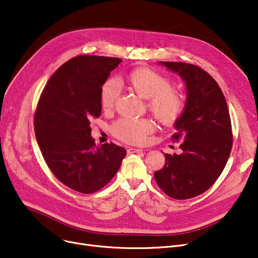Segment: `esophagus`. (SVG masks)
Listing matches in <instances>:
<instances>
[{"label": "esophagus", "mask_w": 258, "mask_h": 258, "mask_svg": "<svg viewBox=\"0 0 258 258\" xmlns=\"http://www.w3.org/2000/svg\"><path fill=\"white\" fill-rule=\"evenodd\" d=\"M142 152L143 151L140 150V148H133V147L127 148V154L128 155H131V154H139V153H142Z\"/></svg>", "instance_id": "esophagus-1"}]
</instances>
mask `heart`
<instances>
[{
	"instance_id": "b5f03b06",
	"label": "heart",
	"mask_w": 258,
	"mask_h": 258,
	"mask_svg": "<svg viewBox=\"0 0 258 258\" xmlns=\"http://www.w3.org/2000/svg\"><path fill=\"white\" fill-rule=\"evenodd\" d=\"M126 83L138 96L147 100V107L162 124L170 125L177 121L185 106L183 95L172 89L169 78L150 68H138L127 74ZM117 80L107 79L101 87L100 104L102 110L110 112L119 97ZM154 132L151 120L146 118H121L112 125V133L119 140L130 144H142Z\"/></svg>"
}]
</instances>
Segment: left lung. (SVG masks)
<instances>
[{
    "label": "left lung",
    "mask_w": 258,
    "mask_h": 258,
    "mask_svg": "<svg viewBox=\"0 0 258 258\" xmlns=\"http://www.w3.org/2000/svg\"><path fill=\"white\" fill-rule=\"evenodd\" d=\"M186 84V103L175 121L172 140L181 142V154H164L163 168L155 180L168 197L195 198L209 189L224 170L232 148V127L224 94L218 83L200 67L160 61Z\"/></svg>",
    "instance_id": "obj_1"
}]
</instances>
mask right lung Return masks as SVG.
Instances as JSON below:
<instances>
[{
    "label": "right lung",
    "mask_w": 258,
    "mask_h": 258,
    "mask_svg": "<svg viewBox=\"0 0 258 258\" xmlns=\"http://www.w3.org/2000/svg\"><path fill=\"white\" fill-rule=\"evenodd\" d=\"M121 61L95 55L71 58L50 77L36 106L35 137L48 167L81 194L104 187L126 155L114 143L97 147L90 126L101 114V87Z\"/></svg>",
    "instance_id": "right-lung-1"
}]
</instances>
